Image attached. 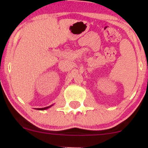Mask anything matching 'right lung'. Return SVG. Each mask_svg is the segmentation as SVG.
Returning <instances> with one entry per match:
<instances>
[{"mask_svg":"<svg viewBox=\"0 0 148 148\" xmlns=\"http://www.w3.org/2000/svg\"><path fill=\"white\" fill-rule=\"evenodd\" d=\"M52 105H50L49 106H47V107H45V108H36L37 110H46V109H48V108H50V106H52Z\"/></svg>","mask_w":148,"mask_h":148,"instance_id":"add662e5","label":"right lung"}]
</instances>
